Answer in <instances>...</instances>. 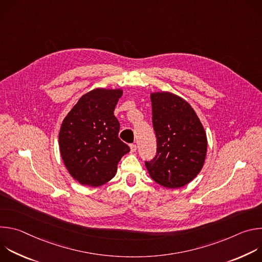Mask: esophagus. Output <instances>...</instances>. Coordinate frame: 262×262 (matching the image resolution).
Returning a JSON list of instances; mask_svg holds the SVG:
<instances>
[{"mask_svg": "<svg viewBox=\"0 0 262 262\" xmlns=\"http://www.w3.org/2000/svg\"><path fill=\"white\" fill-rule=\"evenodd\" d=\"M129 148H130V152H136V150H137V145H136V144H130V145H129Z\"/></svg>", "mask_w": 262, "mask_h": 262, "instance_id": "esophagus-1", "label": "esophagus"}]
</instances>
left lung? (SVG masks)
Returning a JSON list of instances; mask_svg holds the SVG:
<instances>
[{
  "instance_id": "1",
  "label": "left lung",
  "mask_w": 262,
  "mask_h": 262,
  "mask_svg": "<svg viewBox=\"0 0 262 262\" xmlns=\"http://www.w3.org/2000/svg\"><path fill=\"white\" fill-rule=\"evenodd\" d=\"M157 156L145 166L150 177L168 189L191 182L201 171L207 151L206 133L191 104L167 91L150 94Z\"/></svg>"
}]
</instances>
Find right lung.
<instances>
[{
  "label": "right lung",
  "mask_w": 262,
  "mask_h": 262,
  "mask_svg": "<svg viewBox=\"0 0 262 262\" xmlns=\"http://www.w3.org/2000/svg\"><path fill=\"white\" fill-rule=\"evenodd\" d=\"M121 89L96 88L84 94L64 118L59 147L69 174L83 185L99 186L113 178L129 147L118 138L114 110Z\"/></svg>",
  "instance_id": "obj_1"
}]
</instances>
